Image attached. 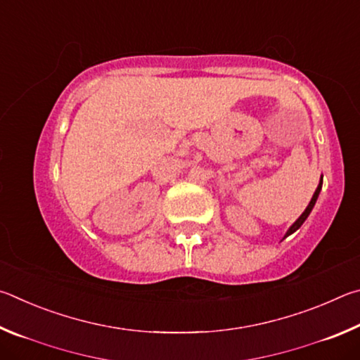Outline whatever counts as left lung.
<instances>
[{
    "label": "left lung",
    "instance_id": "8db88e82",
    "mask_svg": "<svg viewBox=\"0 0 360 360\" xmlns=\"http://www.w3.org/2000/svg\"><path fill=\"white\" fill-rule=\"evenodd\" d=\"M321 187H322V179H321V182H319V186H318V188H316V192H314V195H313V198H311V202H309V205L307 206V210L303 211V214L297 219V221L292 224V227L288 230V233H285V236H289L290 233H294L295 230H298L302 227V224L307 221V217L309 216V212H311V210H313V206H314V203H316V200H318V197H319V192H321ZM284 236V238H285Z\"/></svg>",
    "mask_w": 360,
    "mask_h": 360
}]
</instances>
